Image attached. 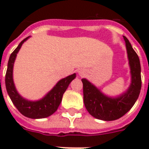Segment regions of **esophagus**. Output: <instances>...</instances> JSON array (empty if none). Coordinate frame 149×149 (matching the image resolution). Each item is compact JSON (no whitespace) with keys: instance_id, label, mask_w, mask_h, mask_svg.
I'll return each instance as SVG.
<instances>
[{"instance_id":"34e87169","label":"esophagus","mask_w":149,"mask_h":149,"mask_svg":"<svg viewBox=\"0 0 149 149\" xmlns=\"http://www.w3.org/2000/svg\"><path fill=\"white\" fill-rule=\"evenodd\" d=\"M79 76H83V75L84 74V70H79Z\"/></svg>"}]
</instances>
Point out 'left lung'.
<instances>
[{
    "mask_svg": "<svg viewBox=\"0 0 149 149\" xmlns=\"http://www.w3.org/2000/svg\"><path fill=\"white\" fill-rule=\"evenodd\" d=\"M124 39L132 75V83L125 93L117 97H107L87 79H82L85 107L91 115L99 120H114L121 118L131 110L141 91L140 60L128 39L125 36Z\"/></svg>",
    "mask_w": 149,
    "mask_h": 149,
    "instance_id": "left-lung-1",
    "label": "left lung"
}]
</instances>
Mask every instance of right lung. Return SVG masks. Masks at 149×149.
<instances>
[{"mask_svg":"<svg viewBox=\"0 0 149 149\" xmlns=\"http://www.w3.org/2000/svg\"><path fill=\"white\" fill-rule=\"evenodd\" d=\"M27 37L22 40L15 51L10 54L8 60V69L5 76V86L11 101L19 112L27 118L39 119L49 117L57 111L63 98V93L72 79H75L76 73L60 79L56 86L42 98L37 101H31L24 99L17 93L13 80V67L15 58L22 44L29 38Z\"/></svg>","mask_w":149,"mask_h":149,"instance_id":"obj_1","label":"right lung"}]
</instances>
